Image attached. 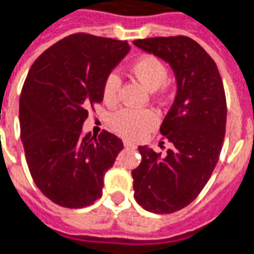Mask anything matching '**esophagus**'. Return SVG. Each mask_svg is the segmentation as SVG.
<instances>
[{"label": "esophagus", "mask_w": 254, "mask_h": 254, "mask_svg": "<svg viewBox=\"0 0 254 254\" xmlns=\"http://www.w3.org/2000/svg\"><path fill=\"white\" fill-rule=\"evenodd\" d=\"M124 146H126V148H131V149H135V148H137L132 142H128V141H124Z\"/></svg>", "instance_id": "34e87169"}]
</instances>
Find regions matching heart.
Here are the masks:
<instances>
[{
  "instance_id": "obj_1",
  "label": "heart",
  "mask_w": 254,
  "mask_h": 254,
  "mask_svg": "<svg viewBox=\"0 0 254 254\" xmlns=\"http://www.w3.org/2000/svg\"><path fill=\"white\" fill-rule=\"evenodd\" d=\"M131 73L141 80L149 90H157L166 84L169 78V69L160 58L144 55L138 58L130 67ZM122 90V77L117 71H110L106 76L102 88V95L108 104L119 99ZM157 124V116L150 109H131L122 108L110 117V126L115 132L127 139L142 138Z\"/></svg>"
}]
</instances>
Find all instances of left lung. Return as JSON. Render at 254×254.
<instances>
[{
	"instance_id": "8db88e82",
	"label": "left lung",
	"mask_w": 254,
	"mask_h": 254,
	"mask_svg": "<svg viewBox=\"0 0 254 254\" xmlns=\"http://www.w3.org/2000/svg\"><path fill=\"white\" fill-rule=\"evenodd\" d=\"M134 44L169 62L177 77V97L160 126V139L173 146L166 155L139 146L142 160L131 171L138 203L150 213L170 214L196 199L218 162L227 123L223 80L216 62L190 37Z\"/></svg>"
}]
</instances>
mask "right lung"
Returning a JSON list of instances; mask_svg holds the SVG:
<instances>
[{"label": "right lung", "mask_w": 254, "mask_h": 254, "mask_svg": "<svg viewBox=\"0 0 254 254\" xmlns=\"http://www.w3.org/2000/svg\"><path fill=\"white\" fill-rule=\"evenodd\" d=\"M130 51L127 41L76 33L45 50L31 64L19 102L26 162L38 190L67 209L102 195L105 173L123 142L104 130L81 135L88 109L102 102L106 76Z\"/></svg>", "instance_id": "1"}]
</instances>
